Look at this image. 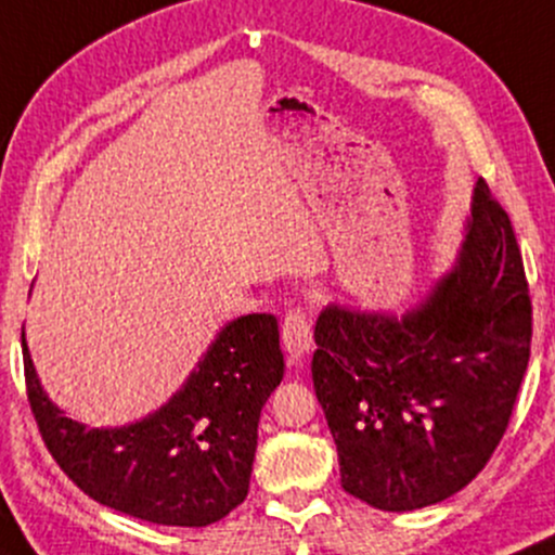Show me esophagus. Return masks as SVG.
<instances>
[{"label":"esophagus","mask_w":555,"mask_h":555,"mask_svg":"<svg viewBox=\"0 0 555 555\" xmlns=\"http://www.w3.org/2000/svg\"><path fill=\"white\" fill-rule=\"evenodd\" d=\"M283 348L291 361H301L311 348V317L304 309H291L283 320Z\"/></svg>","instance_id":"1"}]
</instances>
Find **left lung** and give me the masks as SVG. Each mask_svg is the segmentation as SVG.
Listing matches in <instances>:
<instances>
[{"instance_id":"left-lung-1","label":"left lung","mask_w":555,"mask_h":555,"mask_svg":"<svg viewBox=\"0 0 555 555\" xmlns=\"http://www.w3.org/2000/svg\"><path fill=\"white\" fill-rule=\"evenodd\" d=\"M529 340L512 220L479 178L456 264L420 307L317 317L311 377L346 493L414 512L466 488L506 433Z\"/></svg>"}]
</instances>
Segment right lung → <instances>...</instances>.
Masks as SVG:
<instances>
[{
	"label": "right lung",
	"instance_id": "obj_1",
	"mask_svg": "<svg viewBox=\"0 0 555 555\" xmlns=\"http://www.w3.org/2000/svg\"><path fill=\"white\" fill-rule=\"evenodd\" d=\"M30 412L60 469L99 501L167 527H207L244 503L261 406L283 379L278 320L228 322L165 406L122 427H86L41 388L26 330Z\"/></svg>",
	"mask_w": 555,
	"mask_h": 555
}]
</instances>
